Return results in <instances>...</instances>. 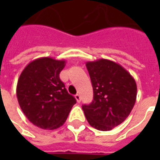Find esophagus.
Instances as JSON below:
<instances>
[{
	"label": "esophagus",
	"mask_w": 160,
	"mask_h": 160,
	"mask_svg": "<svg viewBox=\"0 0 160 160\" xmlns=\"http://www.w3.org/2000/svg\"><path fill=\"white\" fill-rule=\"evenodd\" d=\"M74 97H75V98H76L77 102H78V103H80V95H79V94H76V95H75Z\"/></svg>",
	"instance_id": "34e87169"
}]
</instances>
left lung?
Wrapping results in <instances>:
<instances>
[{
    "label": "left lung",
    "instance_id": "1",
    "mask_svg": "<svg viewBox=\"0 0 160 160\" xmlns=\"http://www.w3.org/2000/svg\"><path fill=\"white\" fill-rule=\"evenodd\" d=\"M93 100L82 105L86 118L98 130L109 131L123 122L137 95L134 79L124 68L107 59L87 62Z\"/></svg>",
    "mask_w": 160,
    "mask_h": 160
}]
</instances>
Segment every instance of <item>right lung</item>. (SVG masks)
<instances>
[{"mask_svg":"<svg viewBox=\"0 0 160 160\" xmlns=\"http://www.w3.org/2000/svg\"><path fill=\"white\" fill-rule=\"evenodd\" d=\"M66 62L42 57L24 68L17 84V98L23 113L37 127L56 129L66 122L76 99L59 74Z\"/></svg>","mask_w":160,"mask_h":160,"instance_id":"obj_1","label":"right lung"}]
</instances>
